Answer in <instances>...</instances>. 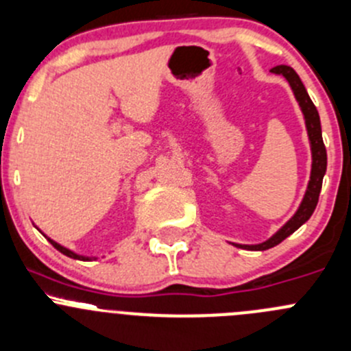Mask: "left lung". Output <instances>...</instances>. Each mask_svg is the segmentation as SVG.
<instances>
[{"label":"left lung","mask_w":351,"mask_h":351,"mask_svg":"<svg viewBox=\"0 0 351 351\" xmlns=\"http://www.w3.org/2000/svg\"><path fill=\"white\" fill-rule=\"evenodd\" d=\"M271 73H275V75H282L283 78L289 82L290 88H292L295 95V100L298 102V107H300L302 114H304L305 130H307L308 145H311V155H312L311 177H308L307 189H305L304 197H302L300 204H298L293 217L290 218L285 225H282V227H280L271 237L266 239V241L261 242V244H234L235 247L247 249V251H266V249L275 247V245H278L280 242L285 241L289 235H292L297 228H300L302 225L311 218V215L314 213L315 206H317L319 193H321V187H322V179H324L326 167H328V155H326V147H324V141H322L321 119H319L317 109H315V106L312 104L304 83H302V80L298 78V75L292 68H290V66H285V64L275 66V68L271 69Z\"/></svg>","instance_id":"8db88e82"}]
</instances>
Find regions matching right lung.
I'll use <instances>...</instances> for the list:
<instances>
[{
	"label": "right lung",
	"instance_id": "right-lung-1",
	"mask_svg": "<svg viewBox=\"0 0 351 351\" xmlns=\"http://www.w3.org/2000/svg\"><path fill=\"white\" fill-rule=\"evenodd\" d=\"M44 237H46L47 241H49L51 244H53L54 247H56L58 251L61 252V254L68 256V258H71V259H80V261H93V259H97V256H83V254H78V252H75V251H71V249L64 247V245L58 244L56 241H53V239H51V237H47V235H44Z\"/></svg>",
	"mask_w": 351,
	"mask_h": 351
}]
</instances>
